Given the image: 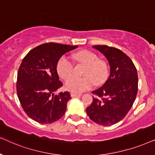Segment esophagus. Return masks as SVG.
I'll return each instance as SVG.
<instances>
[{"mask_svg": "<svg viewBox=\"0 0 155 155\" xmlns=\"http://www.w3.org/2000/svg\"><path fill=\"white\" fill-rule=\"evenodd\" d=\"M81 94H74V93H71V96L72 98H76V97H79L81 96Z\"/></svg>", "mask_w": 155, "mask_h": 155, "instance_id": "34e87169", "label": "esophagus"}]
</instances>
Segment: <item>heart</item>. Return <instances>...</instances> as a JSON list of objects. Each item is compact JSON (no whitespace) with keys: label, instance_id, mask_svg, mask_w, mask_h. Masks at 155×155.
I'll return each mask as SVG.
<instances>
[{"label":"heart","instance_id":"obj_1","mask_svg":"<svg viewBox=\"0 0 155 155\" xmlns=\"http://www.w3.org/2000/svg\"><path fill=\"white\" fill-rule=\"evenodd\" d=\"M74 58L77 62L86 65L84 71V78L70 76L65 82L66 90L74 94H80L90 89L94 86H100L108 79L109 75L108 65L106 61L99 59L98 55L89 50H81L74 53ZM56 71L61 79H66L73 71V64L67 57L62 56L56 64Z\"/></svg>","mask_w":155,"mask_h":155}]
</instances>
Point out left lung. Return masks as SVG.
Listing matches in <instances>:
<instances>
[{"label":"left lung","mask_w":155,"mask_h":155,"mask_svg":"<svg viewBox=\"0 0 155 155\" xmlns=\"http://www.w3.org/2000/svg\"><path fill=\"white\" fill-rule=\"evenodd\" d=\"M93 47L106 57L110 71L106 83L92 91L101 98H93L86 113L97 124L108 126L124 118L133 106L137 94V72L131 59L120 49L107 45Z\"/></svg>","instance_id":"8db88e82"}]
</instances>
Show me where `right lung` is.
Here are the masks:
<instances>
[{
    "label": "right lung",
    "instance_id": "right-lung-1",
    "mask_svg": "<svg viewBox=\"0 0 155 155\" xmlns=\"http://www.w3.org/2000/svg\"><path fill=\"white\" fill-rule=\"evenodd\" d=\"M78 46L45 43L31 49L18 72L17 94L27 115L36 122L49 124L58 120L67 110L69 92H54L63 86L56 71L59 59Z\"/></svg>",
    "mask_w": 155,
    "mask_h": 155
}]
</instances>
